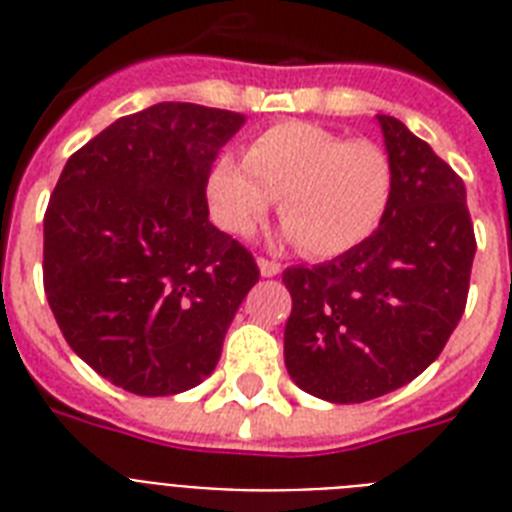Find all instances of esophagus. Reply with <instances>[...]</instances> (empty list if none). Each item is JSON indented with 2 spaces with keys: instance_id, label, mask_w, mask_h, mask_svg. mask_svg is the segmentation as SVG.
I'll return each mask as SVG.
<instances>
[{
  "instance_id": "1",
  "label": "esophagus",
  "mask_w": 512,
  "mask_h": 512,
  "mask_svg": "<svg viewBox=\"0 0 512 512\" xmlns=\"http://www.w3.org/2000/svg\"><path fill=\"white\" fill-rule=\"evenodd\" d=\"M257 265H260V273H263L265 279H271V276H279L281 265L276 260H268V257H257Z\"/></svg>"
}]
</instances>
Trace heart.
<instances>
[{"mask_svg": "<svg viewBox=\"0 0 512 512\" xmlns=\"http://www.w3.org/2000/svg\"><path fill=\"white\" fill-rule=\"evenodd\" d=\"M209 215L249 233L279 199L287 236L311 257L361 247L388 212L393 170L369 140H345L311 122H279L255 135L244 162L223 154L207 175Z\"/></svg>", "mask_w": 512, "mask_h": 512, "instance_id": "b5f03b06", "label": "heart"}]
</instances>
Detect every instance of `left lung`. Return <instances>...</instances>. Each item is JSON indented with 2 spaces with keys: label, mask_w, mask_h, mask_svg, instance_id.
Returning <instances> with one entry per match:
<instances>
[{
  "label": "left lung",
  "mask_w": 512,
  "mask_h": 512,
  "mask_svg": "<svg viewBox=\"0 0 512 512\" xmlns=\"http://www.w3.org/2000/svg\"><path fill=\"white\" fill-rule=\"evenodd\" d=\"M393 170L380 228L329 263L292 265L284 361L297 388L361 404L422 374L468 303L476 233L462 177L393 116L377 114Z\"/></svg>",
  "instance_id": "left-lung-1"
}]
</instances>
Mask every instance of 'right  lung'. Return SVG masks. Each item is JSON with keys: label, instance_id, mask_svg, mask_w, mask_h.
<instances>
[{"label": "right lung", "instance_id": "1", "mask_svg": "<svg viewBox=\"0 0 512 512\" xmlns=\"http://www.w3.org/2000/svg\"><path fill=\"white\" fill-rule=\"evenodd\" d=\"M244 116L156 103L76 151L44 212V295L76 356L135 396L215 372L260 271L209 223L207 175Z\"/></svg>", "mask_w": 512, "mask_h": 512}]
</instances>
